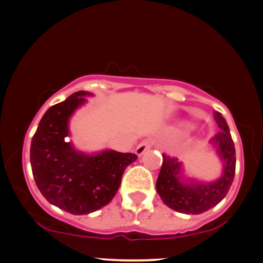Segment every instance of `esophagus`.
Wrapping results in <instances>:
<instances>
[{
  "label": "esophagus",
  "instance_id": "34e87169",
  "mask_svg": "<svg viewBox=\"0 0 263 263\" xmlns=\"http://www.w3.org/2000/svg\"><path fill=\"white\" fill-rule=\"evenodd\" d=\"M155 142H156L155 138H146V140L142 141L141 143L137 146V148H136V155L137 156L143 155V153L146 152V151L148 149L149 147L155 143Z\"/></svg>",
  "mask_w": 263,
  "mask_h": 263
}]
</instances>
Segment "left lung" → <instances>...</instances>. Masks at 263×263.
<instances>
[{
  "instance_id": "obj_1",
  "label": "left lung",
  "mask_w": 263,
  "mask_h": 263,
  "mask_svg": "<svg viewBox=\"0 0 263 263\" xmlns=\"http://www.w3.org/2000/svg\"><path fill=\"white\" fill-rule=\"evenodd\" d=\"M214 119L220 131L211 138L210 143L224 165L222 174L215 182L204 183L185 178L182 162L174 157L163 155V164L156 183L157 193L163 203L178 213L197 215L210 210L226 197L234 180L236 155L230 129L218 111L214 112Z\"/></svg>"
}]
</instances>
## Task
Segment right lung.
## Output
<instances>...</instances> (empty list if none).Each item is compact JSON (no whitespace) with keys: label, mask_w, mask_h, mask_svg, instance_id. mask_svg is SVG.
Returning <instances> with one entry per match:
<instances>
[{"label":"right lung","mask_w":263,"mask_h":263,"mask_svg":"<svg viewBox=\"0 0 263 263\" xmlns=\"http://www.w3.org/2000/svg\"><path fill=\"white\" fill-rule=\"evenodd\" d=\"M89 91L71 93L43 115L31 143V165L39 192L59 209L84 215L101 209L116 195L135 153L112 149L86 155L69 142V120Z\"/></svg>","instance_id":"1"}]
</instances>
